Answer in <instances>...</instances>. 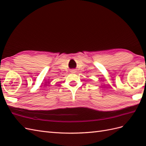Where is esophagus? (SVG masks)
Masks as SVG:
<instances>
[{
	"label": "esophagus",
	"instance_id": "esophagus-1",
	"mask_svg": "<svg viewBox=\"0 0 146 146\" xmlns=\"http://www.w3.org/2000/svg\"><path fill=\"white\" fill-rule=\"evenodd\" d=\"M72 71V72H73V73H74V72H75V70H72V71Z\"/></svg>",
	"mask_w": 146,
	"mask_h": 146
}]
</instances>
